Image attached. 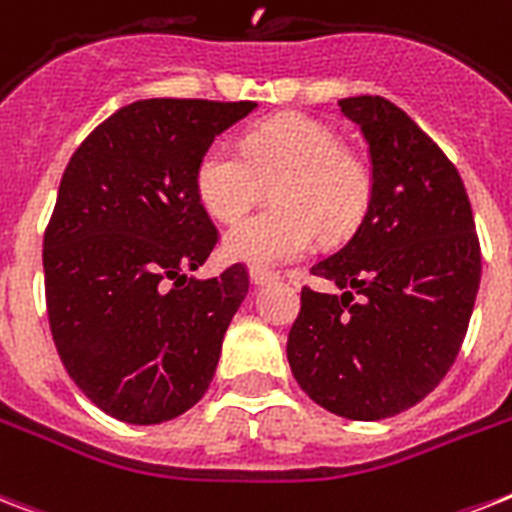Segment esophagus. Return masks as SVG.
Masks as SVG:
<instances>
[{
    "label": "esophagus",
    "instance_id": "34e87169",
    "mask_svg": "<svg viewBox=\"0 0 512 512\" xmlns=\"http://www.w3.org/2000/svg\"><path fill=\"white\" fill-rule=\"evenodd\" d=\"M278 273H273V270H265V268H252L249 270V281L255 286H265L270 284V281H276Z\"/></svg>",
    "mask_w": 512,
    "mask_h": 512
}]
</instances>
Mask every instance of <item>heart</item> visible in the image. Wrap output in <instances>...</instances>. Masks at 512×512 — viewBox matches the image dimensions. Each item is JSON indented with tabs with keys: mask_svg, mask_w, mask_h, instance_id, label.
Here are the masks:
<instances>
[{
	"mask_svg": "<svg viewBox=\"0 0 512 512\" xmlns=\"http://www.w3.org/2000/svg\"><path fill=\"white\" fill-rule=\"evenodd\" d=\"M273 186V210L242 220L223 239V252L252 268L292 263L315 244L334 242L360 223L368 205V173L342 149L328 126L305 115H281L255 128L244 149L215 141L194 173L197 197L218 220H239Z\"/></svg>",
	"mask_w": 512,
	"mask_h": 512,
	"instance_id": "b5f03b06",
	"label": "heart"
}]
</instances>
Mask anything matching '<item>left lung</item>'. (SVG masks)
<instances>
[{"label":"left lung","mask_w":512,"mask_h":512,"mask_svg":"<svg viewBox=\"0 0 512 512\" xmlns=\"http://www.w3.org/2000/svg\"><path fill=\"white\" fill-rule=\"evenodd\" d=\"M339 107L368 144L371 199L350 242L310 268L342 294L302 289L286 357L328 413L381 421L418 405L455 363L481 249L460 173L442 149L389 99L350 97Z\"/></svg>","instance_id":"1"}]
</instances>
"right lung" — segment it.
Segmentation results:
<instances>
[{
  "instance_id": "right-lung-1",
  "label": "right lung",
  "mask_w": 512,
  "mask_h": 512,
  "mask_svg": "<svg viewBox=\"0 0 512 512\" xmlns=\"http://www.w3.org/2000/svg\"><path fill=\"white\" fill-rule=\"evenodd\" d=\"M255 102L139 99L70 157L44 234L54 347L99 410L152 426L202 400L247 297L242 265L189 276L218 242L197 162Z\"/></svg>"
}]
</instances>
